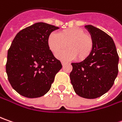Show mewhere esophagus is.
<instances>
[{
	"label": "esophagus",
	"mask_w": 122,
	"mask_h": 122,
	"mask_svg": "<svg viewBox=\"0 0 122 122\" xmlns=\"http://www.w3.org/2000/svg\"><path fill=\"white\" fill-rule=\"evenodd\" d=\"M66 64H67V62H64V61H62V66L65 65Z\"/></svg>",
	"instance_id": "obj_1"
}]
</instances>
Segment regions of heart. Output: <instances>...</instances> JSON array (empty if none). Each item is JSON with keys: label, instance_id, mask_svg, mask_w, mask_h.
<instances>
[{"label": "heart", "instance_id": "obj_1", "mask_svg": "<svg viewBox=\"0 0 122 122\" xmlns=\"http://www.w3.org/2000/svg\"><path fill=\"white\" fill-rule=\"evenodd\" d=\"M47 43L50 50L55 55L67 47L68 50L57 55L58 58L71 60L77 58L79 60H83L90 56L94 45L91 36L77 28L60 31L58 35L51 33Z\"/></svg>", "mask_w": 122, "mask_h": 122}]
</instances>
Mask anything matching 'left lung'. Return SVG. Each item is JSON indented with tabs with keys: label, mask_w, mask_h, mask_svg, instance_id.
Wrapping results in <instances>:
<instances>
[{
	"label": "left lung",
	"mask_w": 122,
	"mask_h": 122,
	"mask_svg": "<svg viewBox=\"0 0 122 122\" xmlns=\"http://www.w3.org/2000/svg\"><path fill=\"white\" fill-rule=\"evenodd\" d=\"M85 28L93 39V49L82 62L71 63L70 79L78 96L93 99L102 96L113 86L118 74L119 56L110 36L92 25Z\"/></svg>",
	"instance_id": "left-lung-1"
}]
</instances>
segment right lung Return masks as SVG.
I'll list each match as a JSON object with an SVG mask.
<instances>
[{"label": "right lung", "instance_id": "add662e5", "mask_svg": "<svg viewBox=\"0 0 122 122\" xmlns=\"http://www.w3.org/2000/svg\"><path fill=\"white\" fill-rule=\"evenodd\" d=\"M58 27L38 22L20 31L7 52L6 72L12 87L20 95L33 98L51 88L60 61L49 49V35Z\"/></svg>", "mask_w": 122, "mask_h": 122}]
</instances>
